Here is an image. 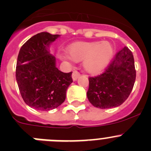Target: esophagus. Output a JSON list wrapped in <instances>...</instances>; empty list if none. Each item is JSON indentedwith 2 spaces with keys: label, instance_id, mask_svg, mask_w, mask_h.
Instances as JSON below:
<instances>
[{
  "label": "esophagus",
  "instance_id": "esophagus-1",
  "mask_svg": "<svg viewBox=\"0 0 151 151\" xmlns=\"http://www.w3.org/2000/svg\"><path fill=\"white\" fill-rule=\"evenodd\" d=\"M80 77V73L77 72V71H74L72 74V79L74 81H76L77 80V78Z\"/></svg>",
  "mask_w": 151,
  "mask_h": 151
}]
</instances>
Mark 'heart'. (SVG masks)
<instances>
[{"instance_id": "obj_1", "label": "heart", "mask_w": 151, "mask_h": 151, "mask_svg": "<svg viewBox=\"0 0 151 151\" xmlns=\"http://www.w3.org/2000/svg\"><path fill=\"white\" fill-rule=\"evenodd\" d=\"M113 47L109 42H78L68 47L70 58L83 60V66L88 74H98L107 67L113 56Z\"/></svg>"}]
</instances>
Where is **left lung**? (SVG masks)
I'll return each instance as SVG.
<instances>
[{
    "label": "left lung",
    "instance_id": "obj_1",
    "mask_svg": "<svg viewBox=\"0 0 151 151\" xmlns=\"http://www.w3.org/2000/svg\"><path fill=\"white\" fill-rule=\"evenodd\" d=\"M136 76L133 53L127 47H123L115 54L103 74L88 78L87 98L95 107H117L129 97Z\"/></svg>",
    "mask_w": 151,
    "mask_h": 151
}]
</instances>
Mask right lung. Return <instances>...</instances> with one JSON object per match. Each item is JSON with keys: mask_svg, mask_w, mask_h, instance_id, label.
I'll return each mask as SVG.
<instances>
[{"mask_svg": "<svg viewBox=\"0 0 151 151\" xmlns=\"http://www.w3.org/2000/svg\"><path fill=\"white\" fill-rule=\"evenodd\" d=\"M60 35L42 32L21 47L16 64L17 83L24 101L40 111L57 108L65 100L66 91L73 82L72 72L63 73L56 67V58L49 46Z\"/></svg>", "mask_w": 151, "mask_h": 151, "instance_id": "add662e5", "label": "right lung"}]
</instances>
